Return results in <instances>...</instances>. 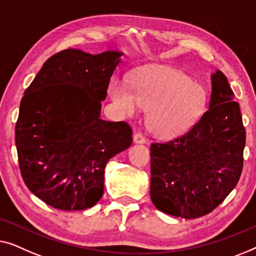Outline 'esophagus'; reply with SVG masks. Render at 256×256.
Returning <instances> with one entry per match:
<instances>
[{"label":"esophagus","mask_w":256,"mask_h":256,"mask_svg":"<svg viewBox=\"0 0 256 256\" xmlns=\"http://www.w3.org/2000/svg\"><path fill=\"white\" fill-rule=\"evenodd\" d=\"M133 142L136 144H144L145 142V136H144L140 132H136L134 133V136H133Z\"/></svg>","instance_id":"obj_1"}]
</instances>
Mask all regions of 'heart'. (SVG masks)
<instances>
[{
    "label": "heart",
    "mask_w": 256,
    "mask_h": 256,
    "mask_svg": "<svg viewBox=\"0 0 256 256\" xmlns=\"http://www.w3.org/2000/svg\"><path fill=\"white\" fill-rule=\"evenodd\" d=\"M109 96L123 117H136L142 109H147V126L162 138L180 136L192 128L208 104L203 84L190 80L182 72L160 66L136 70L130 82L114 78Z\"/></svg>",
    "instance_id": "b5f03b06"
}]
</instances>
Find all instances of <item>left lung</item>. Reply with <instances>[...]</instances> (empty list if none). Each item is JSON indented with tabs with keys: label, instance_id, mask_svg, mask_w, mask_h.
<instances>
[{
	"label": "left lung",
	"instance_id": "obj_1",
	"mask_svg": "<svg viewBox=\"0 0 256 256\" xmlns=\"http://www.w3.org/2000/svg\"><path fill=\"white\" fill-rule=\"evenodd\" d=\"M220 70L211 75L208 109L181 136L150 145V200L164 214L194 219L214 211L236 188L246 131Z\"/></svg>",
	"mask_w": 256,
	"mask_h": 256
}]
</instances>
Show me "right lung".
Segmentation results:
<instances>
[{"instance_id": "1", "label": "right lung", "mask_w": 256, "mask_h": 256, "mask_svg": "<svg viewBox=\"0 0 256 256\" xmlns=\"http://www.w3.org/2000/svg\"><path fill=\"white\" fill-rule=\"evenodd\" d=\"M123 54L64 50L46 60L24 92L15 128L20 174L53 208L94 206L103 195L106 162L131 146L128 123L100 117Z\"/></svg>"}]
</instances>
